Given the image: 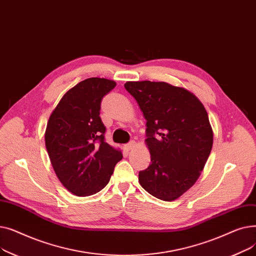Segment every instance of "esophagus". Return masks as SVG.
I'll return each mask as SVG.
<instances>
[{
  "label": "esophagus",
  "mask_w": 256,
  "mask_h": 256,
  "mask_svg": "<svg viewBox=\"0 0 256 256\" xmlns=\"http://www.w3.org/2000/svg\"><path fill=\"white\" fill-rule=\"evenodd\" d=\"M134 146H135V141H130V142H128V144L124 145V148H126L128 152H130V150H132Z\"/></svg>",
  "instance_id": "esophagus-1"
}]
</instances>
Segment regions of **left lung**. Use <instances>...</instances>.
Masks as SVG:
<instances>
[{"label":"left lung","instance_id":"8db88e82","mask_svg":"<svg viewBox=\"0 0 256 256\" xmlns=\"http://www.w3.org/2000/svg\"><path fill=\"white\" fill-rule=\"evenodd\" d=\"M146 119L152 163L139 182L152 196L172 201L196 182L212 147V130L204 104L188 90L165 82H128Z\"/></svg>","mask_w":256,"mask_h":256}]
</instances>
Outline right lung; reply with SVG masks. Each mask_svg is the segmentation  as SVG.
Returning <instances> with one entry per match:
<instances>
[{
  "mask_svg": "<svg viewBox=\"0 0 256 256\" xmlns=\"http://www.w3.org/2000/svg\"><path fill=\"white\" fill-rule=\"evenodd\" d=\"M116 83L89 78L67 91L50 116L46 146L59 180L80 197L100 192L110 182L121 152L104 140L100 102Z\"/></svg>",
  "mask_w": 256,
  "mask_h": 256,
  "instance_id": "1",
  "label": "right lung"
}]
</instances>
